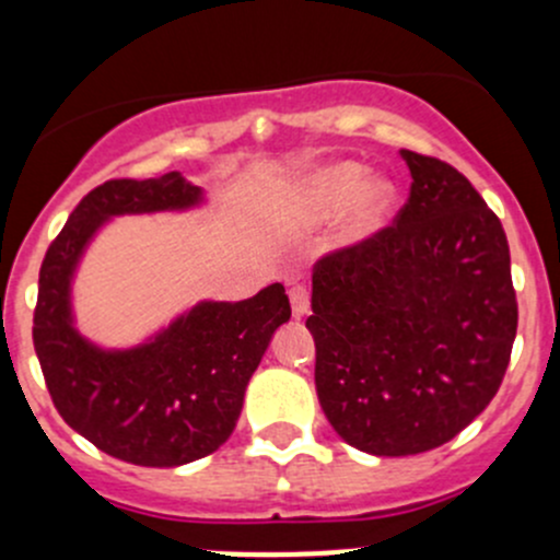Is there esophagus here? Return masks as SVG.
<instances>
[{
  "label": "esophagus",
  "mask_w": 560,
  "mask_h": 560,
  "mask_svg": "<svg viewBox=\"0 0 560 560\" xmlns=\"http://www.w3.org/2000/svg\"><path fill=\"white\" fill-rule=\"evenodd\" d=\"M288 299H291V313L293 318H304V315L310 313V291L307 285H291V291H288Z\"/></svg>",
  "instance_id": "obj_1"
}]
</instances>
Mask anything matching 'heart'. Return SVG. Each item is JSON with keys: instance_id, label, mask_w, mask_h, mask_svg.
<instances>
[{"instance_id": "obj_1", "label": "heart", "mask_w": 560, "mask_h": 560, "mask_svg": "<svg viewBox=\"0 0 560 560\" xmlns=\"http://www.w3.org/2000/svg\"><path fill=\"white\" fill-rule=\"evenodd\" d=\"M399 205V188L388 177H369L364 164L337 161L320 166L293 196V210L304 223H320L339 218L342 245H364L374 240L394 218Z\"/></svg>"}]
</instances>
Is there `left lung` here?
Wrapping results in <instances>:
<instances>
[{"mask_svg":"<svg viewBox=\"0 0 560 560\" xmlns=\"http://www.w3.org/2000/svg\"><path fill=\"white\" fill-rule=\"evenodd\" d=\"M412 186L364 245L313 272L315 390L328 423L372 455L451 442L499 390L517 331L501 221L451 164L401 151Z\"/></svg>","mask_w":560,"mask_h":560,"instance_id":"left-lung-1","label":"left lung"}]
</instances>
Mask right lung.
<instances>
[{
	"label": "right lung",
	"mask_w": 560,
	"mask_h": 560,
	"mask_svg": "<svg viewBox=\"0 0 560 560\" xmlns=\"http://www.w3.org/2000/svg\"><path fill=\"white\" fill-rule=\"evenodd\" d=\"M205 191L180 172L107 180L72 210L39 269L34 350L61 418L137 466H183L232 436L272 334L291 318L272 282L242 302H199L135 348H102L74 326L72 280L91 240L118 215L183 212Z\"/></svg>",
	"instance_id": "right-lung-1"
}]
</instances>
